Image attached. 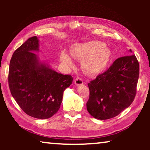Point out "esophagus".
Here are the masks:
<instances>
[{"label":"esophagus","instance_id":"34e87169","mask_svg":"<svg viewBox=\"0 0 150 150\" xmlns=\"http://www.w3.org/2000/svg\"><path fill=\"white\" fill-rule=\"evenodd\" d=\"M74 83H75V85L77 86L81 85L83 84V79H81V78L77 77V78H76L74 80Z\"/></svg>","mask_w":150,"mask_h":150}]
</instances>
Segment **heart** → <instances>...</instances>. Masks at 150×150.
<instances>
[{
  "instance_id": "b5f03b06",
  "label": "heart",
  "mask_w": 150,
  "mask_h": 150,
  "mask_svg": "<svg viewBox=\"0 0 150 150\" xmlns=\"http://www.w3.org/2000/svg\"><path fill=\"white\" fill-rule=\"evenodd\" d=\"M74 58L83 60L82 66L85 72L95 75L105 70L110 59V52L103 42L99 41L80 43L75 44L71 51ZM61 61L65 66L74 65L72 59L66 51L60 55Z\"/></svg>"
}]
</instances>
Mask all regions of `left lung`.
<instances>
[{
    "label": "left lung",
    "instance_id": "1",
    "mask_svg": "<svg viewBox=\"0 0 150 150\" xmlns=\"http://www.w3.org/2000/svg\"><path fill=\"white\" fill-rule=\"evenodd\" d=\"M139 76V64L134 54L117 59L107 70L88 83L89 114L100 120L118 115L134 101Z\"/></svg>",
    "mask_w": 150,
    "mask_h": 150
}]
</instances>
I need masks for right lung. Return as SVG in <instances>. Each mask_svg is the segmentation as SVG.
Returning a JSON list of instances; mask_svg holds the SVG:
<instances>
[{
    "instance_id": "1",
    "label": "right lung",
    "mask_w": 150,
    "mask_h": 150,
    "mask_svg": "<svg viewBox=\"0 0 150 150\" xmlns=\"http://www.w3.org/2000/svg\"><path fill=\"white\" fill-rule=\"evenodd\" d=\"M39 50L36 36L28 38L13 52L8 83L12 96L23 111L33 117L48 119L60 108L64 90L72 83L63 75L40 64L33 51Z\"/></svg>"
}]
</instances>
